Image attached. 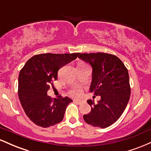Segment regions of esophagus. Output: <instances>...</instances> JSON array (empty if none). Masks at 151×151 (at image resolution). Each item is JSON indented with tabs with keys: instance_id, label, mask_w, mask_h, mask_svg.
<instances>
[{
	"instance_id": "1",
	"label": "esophagus",
	"mask_w": 151,
	"mask_h": 151,
	"mask_svg": "<svg viewBox=\"0 0 151 151\" xmlns=\"http://www.w3.org/2000/svg\"><path fill=\"white\" fill-rule=\"evenodd\" d=\"M74 102H76V103H77L78 104H81L83 103L82 101H81V100H77V99H74Z\"/></svg>"
}]
</instances>
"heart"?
Here are the masks:
<instances>
[{
    "label": "heart",
    "mask_w": 151,
    "mask_h": 151,
    "mask_svg": "<svg viewBox=\"0 0 151 151\" xmlns=\"http://www.w3.org/2000/svg\"><path fill=\"white\" fill-rule=\"evenodd\" d=\"M68 93L70 96H74V97H79L82 93V90L79 86H74V87L69 90Z\"/></svg>",
    "instance_id": "obj_1"
}]
</instances>
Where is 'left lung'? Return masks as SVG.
Here are the masks:
<instances>
[{"instance_id": "1", "label": "left lung", "mask_w": 151, "mask_h": 151, "mask_svg": "<svg viewBox=\"0 0 151 151\" xmlns=\"http://www.w3.org/2000/svg\"><path fill=\"white\" fill-rule=\"evenodd\" d=\"M79 58L92 67L90 91L101 96L97 104L88 100L91 111L84 114V120L94 127L105 129L120 118L129 101V72L120 59L111 54L82 53Z\"/></svg>"}]
</instances>
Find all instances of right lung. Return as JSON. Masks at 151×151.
<instances>
[{
    "label": "right lung",
    "instance_id": "add662e5",
    "mask_svg": "<svg viewBox=\"0 0 151 151\" xmlns=\"http://www.w3.org/2000/svg\"><path fill=\"white\" fill-rule=\"evenodd\" d=\"M72 54H40L27 60L19 74L18 96L26 115L36 125L43 128L58 124L63 120L66 108L72 101L59 96L47 95L58 70L79 55Z\"/></svg>",
    "mask_w": 151,
    "mask_h": 151
}]
</instances>
